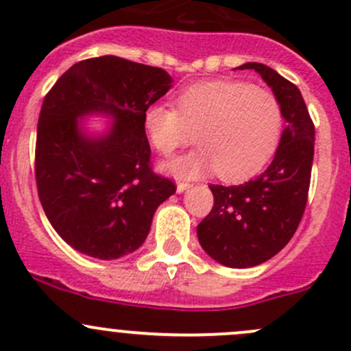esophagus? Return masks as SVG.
<instances>
[{"label":"esophagus","instance_id":"esophagus-1","mask_svg":"<svg viewBox=\"0 0 351 351\" xmlns=\"http://www.w3.org/2000/svg\"><path fill=\"white\" fill-rule=\"evenodd\" d=\"M189 187H191V184H189V182H177V193L182 194L184 191L189 189Z\"/></svg>","mask_w":351,"mask_h":351}]
</instances>
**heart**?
<instances>
[{"label": "heart", "instance_id": "b5f03b06", "mask_svg": "<svg viewBox=\"0 0 351 351\" xmlns=\"http://www.w3.org/2000/svg\"><path fill=\"white\" fill-rule=\"evenodd\" d=\"M282 108L276 95L243 81L218 79L180 91L176 108L154 103L143 111V128L158 154L171 155L193 142L201 149L165 164L177 179L216 171L223 180L258 172L279 145Z\"/></svg>", "mask_w": 351, "mask_h": 351}]
</instances>
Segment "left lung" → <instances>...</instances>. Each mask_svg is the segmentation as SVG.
I'll list each match as a JSON object with an SVG mask.
<instances>
[{"label":"left lung","mask_w":351,"mask_h":351,"mask_svg":"<svg viewBox=\"0 0 351 351\" xmlns=\"http://www.w3.org/2000/svg\"><path fill=\"white\" fill-rule=\"evenodd\" d=\"M282 108L285 128L274 160L240 186L211 184L215 206L197 225L202 250L231 269L267 262L289 243L304 215L314 157V125L298 86L269 66L247 62Z\"/></svg>","instance_id":"8db88e82"}]
</instances>
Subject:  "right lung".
Masks as SVG:
<instances>
[{"label":"right lung","mask_w":351,"mask_h":351,"mask_svg":"<svg viewBox=\"0 0 351 351\" xmlns=\"http://www.w3.org/2000/svg\"><path fill=\"white\" fill-rule=\"evenodd\" d=\"M172 88L164 69L103 56L74 64L45 96L35 179L50 225L74 250L114 260L142 247L155 209L176 193L150 169L143 111ZM99 114L103 134L80 123Z\"/></svg>","instance_id":"1"}]
</instances>
